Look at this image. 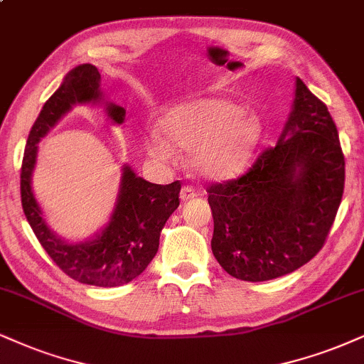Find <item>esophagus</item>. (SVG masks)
<instances>
[{
	"mask_svg": "<svg viewBox=\"0 0 364 364\" xmlns=\"http://www.w3.org/2000/svg\"><path fill=\"white\" fill-rule=\"evenodd\" d=\"M194 197H197V192L192 189V187H182V191H181V200H182V203L194 199Z\"/></svg>",
	"mask_w": 364,
	"mask_h": 364,
	"instance_id": "esophagus-1",
	"label": "esophagus"
}]
</instances>
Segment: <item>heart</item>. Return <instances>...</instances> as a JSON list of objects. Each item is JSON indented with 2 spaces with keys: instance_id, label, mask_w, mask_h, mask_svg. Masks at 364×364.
Returning <instances> with one entry per match:
<instances>
[{
  "instance_id": "b5f03b06",
  "label": "heart",
  "mask_w": 364,
  "mask_h": 364,
  "mask_svg": "<svg viewBox=\"0 0 364 364\" xmlns=\"http://www.w3.org/2000/svg\"><path fill=\"white\" fill-rule=\"evenodd\" d=\"M160 129L145 138L156 161H172L177 148L189 151L191 165L209 181H230L248 167L262 123L240 105L223 97H199L173 106Z\"/></svg>"
}]
</instances>
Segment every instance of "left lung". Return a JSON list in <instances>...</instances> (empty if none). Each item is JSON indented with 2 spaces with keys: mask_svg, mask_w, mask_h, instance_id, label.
<instances>
[{
  "mask_svg": "<svg viewBox=\"0 0 364 364\" xmlns=\"http://www.w3.org/2000/svg\"><path fill=\"white\" fill-rule=\"evenodd\" d=\"M344 191V155L327 106L299 77L277 145L236 181L210 186L213 255L231 277L289 275L324 245Z\"/></svg>",
  "mask_w": 364,
  "mask_h": 364,
  "instance_id": "obj_1",
  "label": "left lung"
}]
</instances>
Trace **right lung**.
Instances as JSON below:
<instances>
[{
	"label": "right lung",
	"mask_w": 364,
	"mask_h": 364,
	"mask_svg": "<svg viewBox=\"0 0 364 364\" xmlns=\"http://www.w3.org/2000/svg\"><path fill=\"white\" fill-rule=\"evenodd\" d=\"M101 105L107 119L123 124L127 109L107 101L101 91V74L91 64L77 65L48 97L30 129L21 164V205L40 245L58 268L86 285L119 287L141 275L159 251L160 232L178 208L181 183L146 182L128 164L121 168L119 191L109 221L96 235L73 243L48 226L33 194L31 178L38 143L74 106Z\"/></svg>",
	"instance_id": "1"
}]
</instances>
